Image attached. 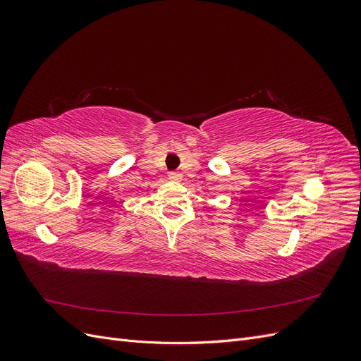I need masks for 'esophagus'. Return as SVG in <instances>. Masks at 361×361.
Wrapping results in <instances>:
<instances>
[{"label": "esophagus", "instance_id": "obj_1", "mask_svg": "<svg viewBox=\"0 0 361 361\" xmlns=\"http://www.w3.org/2000/svg\"><path fill=\"white\" fill-rule=\"evenodd\" d=\"M169 178H170L171 180H176V182H179V180L182 179L179 171H170V173H169Z\"/></svg>", "mask_w": 361, "mask_h": 361}]
</instances>
